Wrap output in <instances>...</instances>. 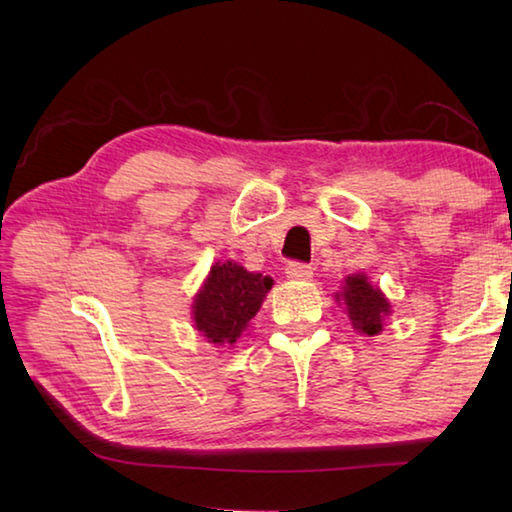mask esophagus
<instances>
[{
	"label": "esophagus",
	"instance_id": "34e87169",
	"mask_svg": "<svg viewBox=\"0 0 512 512\" xmlns=\"http://www.w3.org/2000/svg\"><path fill=\"white\" fill-rule=\"evenodd\" d=\"M286 275L290 279H310L312 277V266L303 262H290L286 266Z\"/></svg>",
	"mask_w": 512,
	"mask_h": 512
}]
</instances>
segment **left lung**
I'll use <instances>...</instances> for the list:
<instances>
[{"label": "left lung", "mask_w": 512, "mask_h": 512, "mask_svg": "<svg viewBox=\"0 0 512 512\" xmlns=\"http://www.w3.org/2000/svg\"><path fill=\"white\" fill-rule=\"evenodd\" d=\"M343 299L350 314L352 325L363 334L374 336L383 330V319L389 314V303L383 292L369 284L367 277L354 275L345 279V286L341 295L336 299Z\"/></svg>", "instance_id": "1"}]
</instances>
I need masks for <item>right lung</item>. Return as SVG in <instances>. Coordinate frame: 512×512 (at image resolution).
Masks as SVG:
<instances>
[{
	"label": "right lung",
	"mask_w": 512,
	"mask_h": 512,
	"mask_svg": "<svg viewBox=\"0 0 512 512\" xmlns=\"http://www.w3.org/2000/svg\"><path fill=\"white\" fill-rule=\"evenodd\" d=\"M273 279L248 273L235 262L215 264L193 301L195 328L215 345H233L255 317Z\"/></svg>",
	"instance_id": "obj_1"
}]
</instances>
